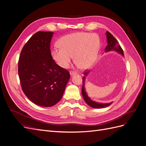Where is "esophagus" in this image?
Returning <instances> with one entry per match:
<instances>
[{"mask_svg":"<svg viewBox=\"0 0 146 146\" xmlns=\"http://www.w3.org/2000/svg\"><path fill=\"white\" fill-rule=\"evenodd\" d=\"M76 74V72H74V71H72V70H71V71H70V76H74V75H75Z\"/></svg>","mask_w":146,"mask_h":146,"instance_id":"1","label":"esophagus"}]
</instances>
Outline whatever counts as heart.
<instances>
[{"mask_svg":"<svg viewBox=\"0 0 146 146\" xmlns=\"http://www.w3.org/2000/svg\"><path fill=\"white\" fill-rule=\"evenodd\" d=\"M60 47L51 50V56L60 67L67 68L72 59L82 69L90 68L94 63L100 47L98 35L86 32L68 34L61 38L58 42Z\"/></svg>","mask_w":146,"mask_h":146,"instance_id":"b5f03b06","label":"heart"}]
</instances>
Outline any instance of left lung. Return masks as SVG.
Returning a JSON list of instances; mask_svg holds the SVG:
<instances>
[{
  "mask_svg": "<svg viewBox=\"0 0 146 146\" xmlns=\"http://www.w3.org/2000/svg\"><path fill=\"white\" fill-rule=\"evenodd\" d=\"M106 34H107V42L108 44L105 47V52H109V51H111V50H114L116 51L119 54H121L123 56V51L122 50V48H121V46L119 44L118 41L116 40V39L114 38L113 35L110 33L109 32H106ZM90 71H86L85 70V72H84V75L85 76H87L88 74L89 73ZM85 79L86 77L85 76L83 77V86H82V96L86 102V103L90 106V107L94 108H105L107 107L108 106L110 105L112 102L111 103H108V104H102V103H98L96 102H94L93 100H92L88 96L86 92L85 91Z\"/></svg>",
  "mask_w": 146,
  "mask_h": 146,
  "instance_id": "left-lung-1",
  "label": "left lung"
}]
</instances>
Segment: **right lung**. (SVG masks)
I'll return each mask as SVG.
<instances>
[{
	"mask_svg": "<svg viewBox=\"0 0 146 146\" xmlns=\"http://www.w3.org/2000/svg\"><path fill=\"white\" fill-rule=\"evenodd\" d=\"M54 33L38 32L21 50L18 73L21 87L33 103L49 107L62 98L70 78L68 70L56 64L51 56Z\"/></svg>",
	"mask_w": 146,
	"mask_h": 146,
	"instance_id": "obj_1",
	"label": "right lung"
}]
</instances>
